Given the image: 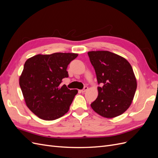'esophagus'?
<instances>
[{"label": "esophagus", "mask_w": 158, "mask_h": 158, "mask_svg": "<svg viewBox=\"0 0 158 158\" xmlns=\"http://www.w3.org/2000/svg\"><path fill=\"white\" fill-rule=\"evenodd\" d=\"M88 89V88L87 87V86H85L82 90H81V92H82V93H84V92H86V91Z\"/></svg>", "instance_id": "esophagus-1"}]
</instances>
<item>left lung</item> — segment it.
I'll use <instances>...</instances> for the list:
<instances>
[{"mask_svg":"<svg viewBox=\"0 0 158 158\" xmlns=\"http://www.w3.org/2000/svg\"><path fill=\"white\" fill-rule=\"evenodd\" d=\"M95 69L98 96L91 103L94 111L106 118L121 115L130 107L137 84L130 63L123 57L107 51L88 52Z\"/></svg>","mask_w":158,"mask_h":158,"instance_id":"1","label":"left lung"}]
</instances>
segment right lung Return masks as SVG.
Segmentation results:
<instances>
[{
	"label": "right lung",
	"mask_w": 158,
	"mask_h": 158,
	"mask_svg": "<svg viewBox=\"0 0 158 158\" xmlns=\"http://www.w3.org/2000/svg\"><path fill=\"white\" fill-rule=\"evenodd\" d=\"M77 56L76 53L55 52L37 55L26 61L19 84L26 106L38 117L52 121L69 111L78 90L60 84L69 77L66 69Z\"/></svg>",
	"instance_id": "1"
}]
</instances>
